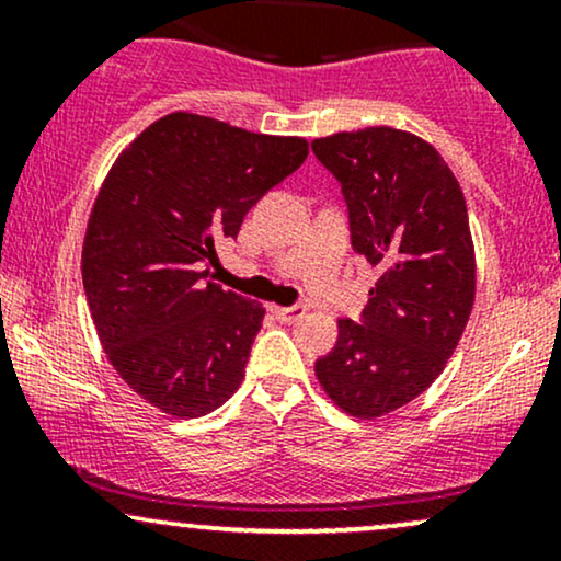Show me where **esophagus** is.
I'll return each mask as SVG.
<instances>
[{
	"instance_id": "34e87169",
	"label": "esophagus",
	"mask_w": 561,
	"mask_h": 561,
	"mask_svg": "<svg viewBox=\"0 0 561 561\" xmlns=\"http://www.w3.org/2000/svg\"><path fill=\"white\" fill-rule=\"evenodd\" d=\"M272 313L279 321H287V324H293V321L306 317V306H272Z\"/></svg>"
}]
</instances>
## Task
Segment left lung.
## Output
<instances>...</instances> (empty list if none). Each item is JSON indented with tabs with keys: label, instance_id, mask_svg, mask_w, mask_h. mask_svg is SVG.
<instances>
[{
	"label": "left lung",
	"instance_id": "obj_1",
	"mask_svg": "<svg viewBox=\"0 0 561 561\" xmlns=\"http://www.w3.org/2000/svg\"><path fill=\"white\" fill-rule=\"evenodd\" d=\"M311 147L343 186L353 250L379 272L362 319L337 321L317 377L345 414L375 420L427 390L465 334L478 282L465 192L440 152L401 128Z\"/></svg>",
	"mask_w": 561,
	"mask_h": 561
}]
</instances>
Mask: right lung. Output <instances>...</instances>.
Instances as JSON below:
<instances>
[{"label":"right lung","instance_id":"right-lung-1","mask_svg":"<svg viewBox=\"0 0 561 561\" xmlns=\"http://www.w3.org/2000/svg\"><path fill=\"white\" fill-rule=\"evenodd\" d=\"M306 156L300 137L171 113L102 182L81 253L89 311L121 379L163 414L195 420L242 385L266 308L208 282V263Z\"/></svg>","mask_w":561,"mask_h":561}]
</instances>
